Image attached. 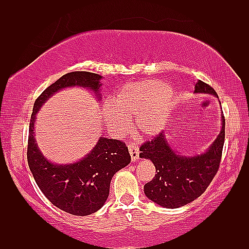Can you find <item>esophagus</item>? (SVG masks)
I'll use <instances>...</instances> for the list:
<instances>
[{
	"label": "esophagus",
	"instance_id": "obj_1",
	"mask_svg": "<svg viewBox=\"0 0 249 249\" xmlns=\"http://www.w3.org/2000/svg\"><path fill=\"white\" fill-rule=\"evenodd\" d=\"M128 151H130L132 161H137L139 159V147L135 143L128 144Z\"/></svg>",
	"mask_w": 249,
	"mask_h": 249
}]
</instances>
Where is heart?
Returning <instances> with one entry per match:
<instances>
[{
    "label": "heart",
    "instance_id": "heart-1",
    "mask_svg": "<svg viewBox=\"0 0 249 249\" xmlns=\"http://www.w3.org/2000/svg\"><path fill=\"white\" fill-rule=\"evenodd\" d=\"M174 91L163 81L144 79L122 86L111 99V105L104 107V116L114 132L127 126L126 117H135L138 130L147 137H154L161 130L170 115Z\"/></svg>",
    "mask_w": 249,
    "mask_h": 249
}]
</instances>
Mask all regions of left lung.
<instances>
[{
	"label": "left lung",
	"mask_w": 249,
	"mask_h": 249,
	"mask_svg": "<svg viewBox=\"0 0 249 249\" xmlns=\"http://www.w3.org/2000/svg\"><path fill=\"white\" fill-rule=\"evenodd\" d=\"M195 93L217 97L212 86L200 79L195 84ZM220 134L206 151L194 157L175 152L160 133L140 147V157L150 159L156 174L144 184V194L154 203L166 208L184 206L204 194L220 167L225 138V119L222 115Z\"/></svg>",
	"instance_id": "8db88e82"
}]
</instances>
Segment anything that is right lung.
<instances>
[{"label": "right lung", "instance_id": "right-lung-1", "mask_svg": "<svg viewBox=\"0 0 249 249\" xmlns=\"http://www.w3.org/2000/svg\"><path fill=\"white\" fill-rule=\"evenodd\" d=\"M101 78V75L89 71H71L61 76L36 99L29 123L27 160L34 180L55 207L78 216L90 215L104 206L114 174L131 161L126 144L101 137L92 151L81 160L74 164H53L36 144L34 123L45 101L62 89L72 86L90 89L99 100Z\"/></svg>", "mask_w": 249, "mask_h": 249}]
</instances>
